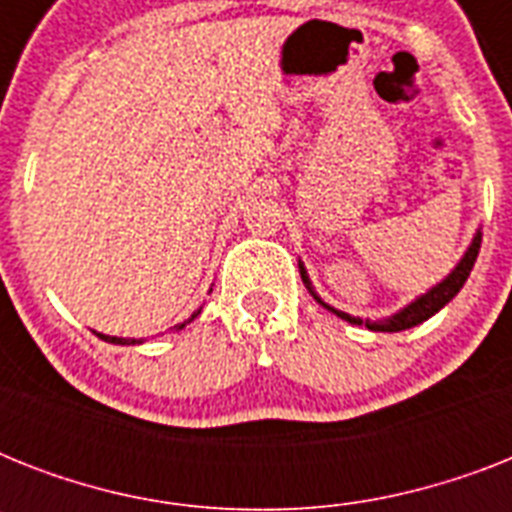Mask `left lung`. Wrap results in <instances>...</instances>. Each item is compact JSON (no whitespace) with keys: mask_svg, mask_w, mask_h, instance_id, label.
Listing matches in <instances>:
<instances>
[{"mask_svg":"<svg viewBox=\"0 0 512 512\" xmlns=\"http://www.w3.org/2000/svg\"><path fill=\"white\" fill-rule=\"evenodd\" d=\"M478 249H481V233H478L476 239H473V244H470V249L465 252V257L460 260V265H457V268H454V271L449 273V276H446L441 284H438V287L430 289L428 295H422L420 300H414L412 305H406L404 311L396 313L393 319H385V321H369V319H366V321H361V319H353V316H348V313L335 311V308H332V311H335L340 319L350 321V324H366V327L372 329V332H401V329L417 327V324H422V321H428L433 313L441 311V308H444V305L449 303V300H452L457 292H460L462 284L468 281L470 271H473V263H476ZM300 276H303L305 289H311V292H313L311 281H308V273H305L303 265H300ZM313 297H316V292H313ZM316 300H319V297H316ZM319 303H321V300H319ZM327 308H329V305H327Z\"/></svg>","mask_w":512,"mask_h":512,"instance_id":"obj_1","label":"left lung"}]
</instances>
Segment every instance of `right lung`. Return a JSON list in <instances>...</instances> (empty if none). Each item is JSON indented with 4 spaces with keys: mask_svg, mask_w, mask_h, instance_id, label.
<instances>
[{
    "mask_svg": "<svg viewBox=\"0 0 512 512\" xmlns=\"http://www.w3.org/2000/svg\"><path fill=\"white\" fill-rule=\"evenodd\" d=\"M199 313L201 311H196L193 316H199ZM193 316H191V319H193ZM191 319H188V321H191ZM183 327H185V324H177L175 329H183ZM98 337H100V340H106V342H116V345H135V342H138V340H127V337H108V335H98Z\"/></svg>",
    "mask_w": 512,
    "mask_h": 512,
    "instance_id": "1",
    "label": "right lung"
}]
</instances>
